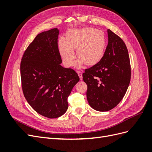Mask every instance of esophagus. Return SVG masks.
Returning <instances> with one entry per match:
<instances>
[{"label":"esophagus","instance_id":"esophagus-1","mask_svg":"<svg viewBox=\"0 0 152 152\" xmlns=\"http://www.w3.org/2000/svg\"><path fill=\"white\" fill-rule=\"evenodd\" d=\"M77 73H78V75H79V76L80 79L82 80V72H77Z\"/></svg>","mask_w":152,"mask_h":152}]
</instances>
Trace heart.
I'll return each mask as SVG.
<instances>
[{
  "instance_id": "heart-1",
  "label": "heart",
  "mask_w": 152,
  "mask_h": 152,
  "mask_svg": "<svg viewBox=\"0 0 152 152\" xmlns=\"http://www.w3.org/2000/svg\"><path fill=\"white\" fill-rule=\"evenodd\" d=\"M59 52L65 66L74 65L75 53L79 59L75 66L80 68L85 63L88 66L97 64L103 57L107 40L103 31L93 28L70 30L66 34V39L59 40Z\"/></svg>"
}]
</instances>
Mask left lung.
<instances>
[{
    "label": "left lung",
    "instance_id": "8db88e82",
    "mask_svg": "<svg viewBox=\"0 0 152 152\" xmlns=\"http://www.w3.org/2000/svg\"><path fill=\"white\" fill-rule=\"evenodd\" d=\"M108 42L103 57L82 74L87 86V99L99 112L112 110L125 95L131 80V65L126 45L108 29Z\"/></svg>",
    "mask_w": 152,
    "mask_h": 152
}]
</instances>
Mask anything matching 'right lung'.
I'll return each instance as SVG.
<instances>
[{
	"instance_id": "obj_1",
	"label": "right lung",
	"mask_w": 152,
	"mask_h": 152,
	"mask_svg": "<svg viewBox=\"0 0 152 152\" xmlns=\"http://www.w3.org/2000/svg\"><path fill=\"white\" fill-rule=\"evenodd\" d=\"M59 33L55 28L39 34L26 49L20 65L22 89L27 102L35 112L49 118L66 112L67 98L80 80L73 69L60 65Z\"/></svg>"
}]
</instances>
